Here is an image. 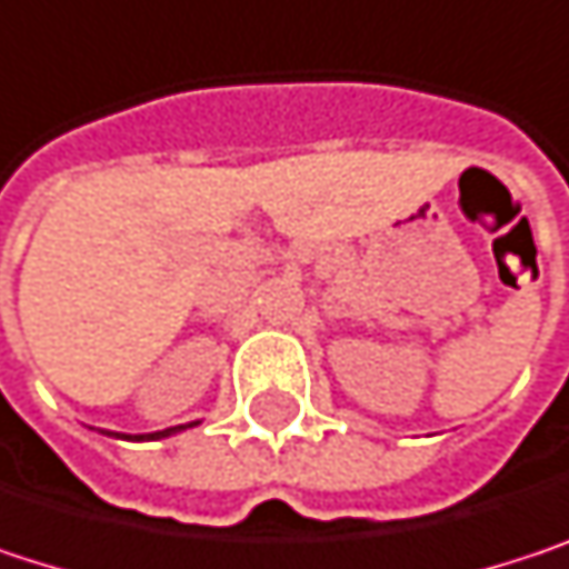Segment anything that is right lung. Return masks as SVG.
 Wrapping results in <instances>:
<instances>
[{"mask_svg":"<svg viewBox=\"0 0 569 569\" xmlns=\"http://www.w3.org/2000/svg\"><path fill=\"white\" fill-rule=\"evenodd\" d=\"M180 428H187V425H177V428H168V431H154V435H148V438H168L171 431H180Z\"/></svg>","mask_w":569,"mask_h":569,"instance_id":"right-lung-1","label":"right lung"}]
</instances>
